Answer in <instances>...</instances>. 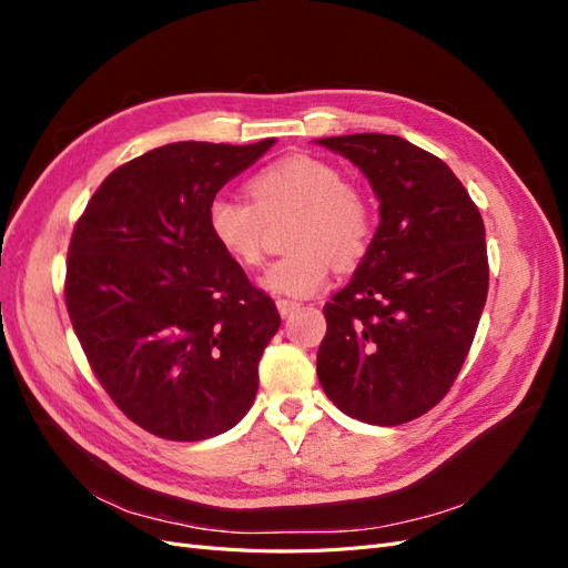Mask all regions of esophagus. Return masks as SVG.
Returning <instances> with one entry per match:
<instances>
[{
  "instance_id": "esophagus-1",
  "label": "esophagus",
  "mask_w": 568,
  "mask_h": 568,
  "mask_svg": "<svg viewBox=\"0 0 568 568\" xmlns=\"http://www.w3.org/2000/svg\"><path fill=\"white\" fill-rule=\"evenodd\" d=\"M277 311L282 317H288L294 311H298L296 301H286V298H277Z\"/></svg>"
}]
</instances>
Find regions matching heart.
<instances>
[{
  "mask_svg": "<svg viewBox=\"0 0 568 568\" xmlns=\"http://www.w3.org/2000/svg\"><path fill=\"white\" fill-rule=\"evenodd\" d=\"M248 194L251 203L215 196L205 211V225L230 261L255 267L263 261L267 222L294 217L288 227L294 251L261 277V286L274 296L311 298L329 282L332 261L351 267L369 248L372 203L332 163L305 153L280 159L248 182Z\"/></svg>",
  "mask_w": 568,
  "mask_h": 568,
  "instance_id": "1",
  "label": "heart"
}]
</instances>
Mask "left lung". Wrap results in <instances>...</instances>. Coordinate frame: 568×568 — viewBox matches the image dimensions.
<instances>
[{
	"instance_id": "left-lung-1",
	"label": "left lung",
	"mask_w": 568,
	"mask_h": 568,
	"mask_svg": "<svg viewBox=\"0 0 568 568\" xmlns=\"http://www.w3.org/2000/svg\"><path fill=\"white\" fill-rule=\"evenodd\" d=\"M363 170L379 227L324 305L320 384L348 417L398 426L443 400L488 296L486 227L453 170L395 134L317 140Z\"/></svg>"
}]
</instances>
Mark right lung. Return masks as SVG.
Wrapping results in <instances>:
<instances>
[{
	"label": "right lung",
	"mask_w": 568,
	"mask_h": 568,
	"mask_svg": "<svg viewBox=\"0 0 568 568\" xmlns=\"http://www.w3.org/2000/svg\"><path fill=\"white\" fill-rule=\"evenodd\" d=\"M274 140L175 142L101 182L73 230L65 305L111 400L144 432L205 440L244 419L282 317L205 211Z\"/></svg>",
	"instance_id": "right-lung-1"
}]
</instances>
